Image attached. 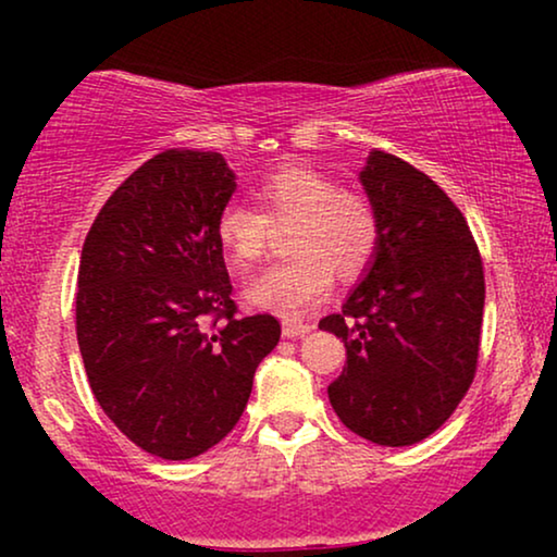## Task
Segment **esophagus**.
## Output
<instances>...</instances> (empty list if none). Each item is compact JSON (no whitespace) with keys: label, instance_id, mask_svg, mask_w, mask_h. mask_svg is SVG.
<instances>
[{"label":"esophagus","instance_id":"obj_1","mask_svg":"<svg viewBox=\"0 0 557 557\" xmlns=\"http://www.w3.org/2000/svg\"><path fill=\"white\" fill-rule=\"evenodd\" d=\"M311 330H314V326L307 322H299V319H284V337L288 339L304 337V334H309Z\"/></svg>","mask_w":557,"mask_h":557}]
</instances>
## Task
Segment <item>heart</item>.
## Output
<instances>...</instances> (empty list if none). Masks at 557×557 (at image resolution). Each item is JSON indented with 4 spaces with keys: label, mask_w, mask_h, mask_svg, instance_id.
I'll list each match as a JSON object with an SVG mask.
<instances>
[{
    "label": "heart",
    "mask_w": 557,
    "mask_h": 557,
    "mask_svg": "<svg viewBox=\"0 0 557 557\" xmlns=\"http://www.w3.org/2000/svg\"><path fill=\"white\" fill-rule=\"evenodd\" d=\"M261 210L231 202L218 212L215 235L238 269L269 256L273 227H292L288 261L273 265L248 288L256 307L299 317L332 292L334 273L357 278L380 246V215L362 187L339 185L334 174L309 164H286L265 174L256 189Z\"/></svg>",
    "instance_id": "1"
}]
</instances>
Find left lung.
<instances>
[{"label": "left lung", "instance_id": "8db88e82", "mask_svg": "<svg viewBox=\"0 0 557 557\" xmlns=\"http://www.w3.org/2000/svg\"><path fill=\"white\" fill-rule=\"evenodd\" d=\"M360 180L380 246L339 314L319 322L347 347L326 393L357 436L410 446L438 431L474 383L484 265L463 212L429 174L372 151Z\"/></svg>", "mask_w": 557, "mask_h": 557}]
</instances>
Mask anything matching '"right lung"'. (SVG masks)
I'll return each instance as SVG.
<instances>
[{"instance_id":"1","label":"right lung","mask_w":557,"mask_h":557,"mask_svg":"<svg viewBox=\"0 0 557 557\" xmlns=\"http://www.w3.org/2000/svg\"><path fill=\"white\" fill-rule=\"evenodd\" d=\"M233 193L223 154L166 149L121 182L83 243L75 334L90 391L159 459L220 444L281 337L276 317L233 301L215 235Z\"/></svg>"}]
</instances>
